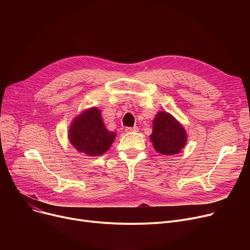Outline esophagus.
<instances>
[{"label": "esophagus", "mask_w": 250, "mask_h": 250, "mask_svg": "<svg viewBox=\"0 0 250 250\" xmlns=\"http://www.w3.org/2000/svg\"><path fill=\"white\" fill-rule=\"evenodd\" d=\"M139 130V127L138 126H126L125 127V132L126 133H132V132H138Z\"/></svg>", "instance_id": "esophagus-1"}]
</instances>
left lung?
I'll return each mask as SVG.
<instances>
[{
  "instance_id": "1",
  "label": "left lung",
  "mask_w": 250,
  "mask_h": 250,
  "mask_svg": "<svg viewBox=\"0 0 250 250\" xmlns=\"http://www.w3.org/2000/svg\"><path fill=\"white\" fill-rule=\"evenodd\" d=\"M150 139L156 151L163 155H174L185 147L187 134L172 115L160 111L153 122Z\"/></svg>"
}]
</instances>
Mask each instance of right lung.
Listing matches in <instances>:
<instances>
[{
	"label": "right lung",
	"mask_w": 250,
	"mask_h": 250,
	"mask_svg": "<svg viewBox=\"0 0 250 250\" xmlns=\"http://www.w3.org/2000/svg\"><path fill=\"white\" fill-rule=\"evenodd\" d=\"M69 139L79 152L99 156L110 148L115 134L105 127L100 110L94 107L84 111L73 122Z\"/></svg>",
	"instance_id": "add662e5"
}]
</instances>
